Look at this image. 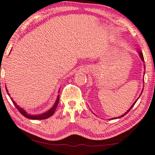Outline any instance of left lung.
<instances>
[{
	"label": "left lung",
	"mask_w": 155,
	"mask_h": 155,
	"mask_svg": "<svg viewBox=\"0 0 155 155\" xmlns=\"http://www.w3.org/2000/svg\"><path fill=\"white\" fill-rule=\"evenodd\" d=\"M138 54H139V56H140V59H141V60H142V61H143V62H144V58H143V55L142 52H141L140 51H138ZM144 69H145V65H144ZM144 74H145V72H144ZM143 81H144V80H143ZM143 91V90H142V92H141V93H140V95H141V94H142ZM140 96H139V97H140ZM138 98H139V97H138ZM138 99H137V100H136V101H135V102H134V104H132V105H131V107H130L129 109H128V110L127 111H126V113H124V114H122V115H121V116H120V117H114V118H112V119H119V118H121V117H124V116H125V115H126V114H127V113H128V112H129V111H130V110H131V108L133 107H134V104H136V102H137V100H138Z\"/></svg>",
	"instance_id": "1"
}]
</instances>
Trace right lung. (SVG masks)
<instances>
[{
    "label": "right lung",
    "instance_id": "obj_1",
    "mask_svg": "<svg viewBox=\"0 0 155 155\" xmlns=\"http://www.w3.org/2000/svg\"><path fill=\"white\" fill-rule=\"evenodd\" d=\"M5 89H6V91H7L8 94L9 96H10L9 93H8V89L7 88L5 87ZM10 99L13 102V104H14V105L16 107V108L17 110H19V112L21 113V114L23 115L24 117H27V118L29 119H34V120H36V119H38V120H41V119H48L50 117H51L52 115H53L54 113H55V111L56 110V107L57 106H58V104L59 103V100H60V95H58V97H57L56 99V101L55 103H54L53 106L49 110H48L47 112H43L42 114H29V113H27L26 111L24 110L23 108H21L19 107L18 104H17L16 102H15L12 97H10Z\"/></svg>",
    "mask_w": 155,
    "mask_h": 155
}]
</instances>
